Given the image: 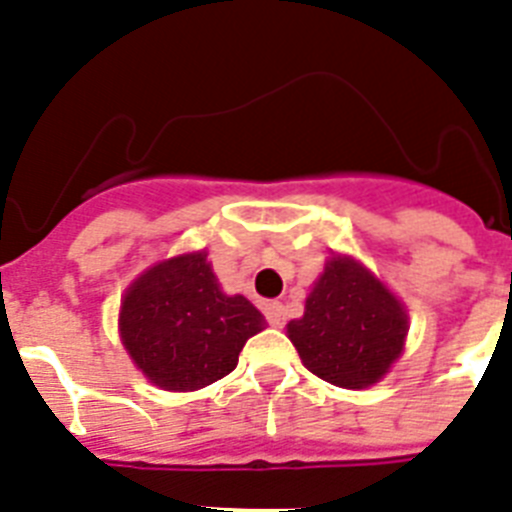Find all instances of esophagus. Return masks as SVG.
<instances>
[{"instance_id":"34e87169","label":"esophagus","mask_w":512,"mask_h":512,"mask_svg":"<svg viewBox=\"0 0 512 512\" xmlns=\"http://www.w3.org/2000/svg\"><path fill=\"white\" fill-rule=\"evenodd\" d=\"M265 316L273 327H284L287 324V308L281 303H265Z\"/></svg>"}]
</instances>
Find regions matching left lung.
I'll return each instance as SVG.
<instances>
[{
  "mask_svg": "<svg viewBox=\"0 0 512 512\" xmlns=\"http://www.w3.org/2000/svg\"><path fill=\"white\" fill-rule=\"evenodd\" d=\"M404 303L350 255H332L287 337L308 372L337 388H372L406 348Z\"/></svg>",
  "mask_w": 512,
  "mask_h": 512,
  "instance_id": "1",
  "label": "left lung"
}]
</instances>
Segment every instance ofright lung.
<instances>
[{
    "mask_svg": "<svg viewBox=\"0 0 512 512\" xmlns=\"http://www.w3.org/2000/svg\"><path fill=\"white\" fill-rule=\"evenodd\" d=\"M265 316L244 295H225L204 249L159 260L122 295L119 337L156 388L188 393L223 380Z\"/></svg>",
    "mask_w": 512,
    "mask_h": 512,
    "instance_id": "obj_1",
    "label": "right lung"
}]
</instances>
